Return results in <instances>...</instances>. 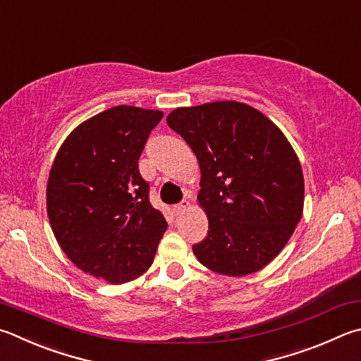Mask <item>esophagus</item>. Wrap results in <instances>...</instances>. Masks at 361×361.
Returning a JSON list of instances; mask_svg holds the SVG:
<instances>
[{
	"label": "esophagus",
	"mask_w": 361,
	"mask_h": 361,
	"mask_svg": "<svg viewBox=\"0 0 361 361\" xmlns=\"http://www.w3.org/2000/svg\"><path fill=\"white\" fill-rule=\"evenodd\" d=\"M188 208H189V202H188V200H183L181 203H178V205H175V207H173V214L180 216V214L185 213Z\"/></svg>",
	"instance_id": "esophagus-1"
}]
</instances>
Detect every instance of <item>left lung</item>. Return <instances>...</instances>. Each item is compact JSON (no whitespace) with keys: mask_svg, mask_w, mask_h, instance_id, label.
I'll return each mask as SVG.
<instances>
[{"mask_svg":"<svg viewBox=\"0 0 361 361\" xmlns=\"http://www.w3.org/2000/svg\"><path fill=\"white\" fill-rule=\"evenodd\" d=\"M167 124L200 167L197 200L209 231L192 246L195 257L226 276L262 270L303 214V170L290 142L270 118L237 101L178 107Z\"/></svg>","mask_w":361,"mask_h":361,"instance_id":"8db88e82","label":"left lung"}]
</instances>
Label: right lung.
<instances>
[{
	"label": "right lung",
	"instance_id": "obj_1",
	"mask_svg": "<svg viewBox=\"0 0 361 361\" xmlns=\"http://www.w3.org/2000/svg\"><path fill=\"white\" fill-rule=\"evenodd\" d=\"M161 110L116 106L78 124L47 181V214L58 245L82 271L110 284L142 276L167 222L148 200L139 158Z\"/></svg>",
	"mask_w": 361,
	"mask_h": 361
}]
</instances>
